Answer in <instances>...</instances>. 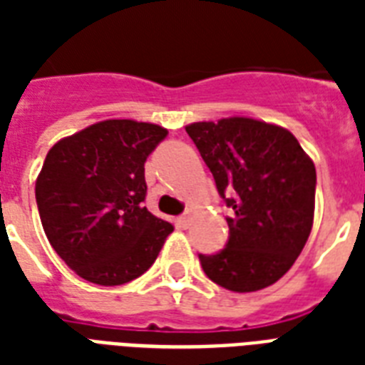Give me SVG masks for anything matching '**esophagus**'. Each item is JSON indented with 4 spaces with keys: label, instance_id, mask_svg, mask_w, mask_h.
<instances>
[{
    "label": "esophagus",
    "instance_id": "1",
    "mask_svg": "<svg viewBox=\"0 0 365 365\" xmlns=\"http://www.w3.org/2000/svg\"><path fill=\"white\" fill-rule=\"evenodd\" d=\"M178 225H180V227H183V229L187 227V225H189V216H187V214H182V216L178 217Z\"/></svg>",
    "mask_w": 365,
    "mask_h": 365
}]
</instances>
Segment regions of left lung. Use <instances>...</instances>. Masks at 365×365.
<instances>
[{"label":"left lung","mask_w":365,"mask_h":365,"mask_svg":"<svg viewBox=\"0 0 365 365\" xmlns=\"http://www.w3.org/2000/svg\"><path fill=\"white\" fill-rule=\"evenodd\" d=\"M231 214L225 248L199 254L212 282L257 292L282 278L314 217L317 170L289 130L246 117L185 126Z\"/></svg>","instance_id":"8db88e82"}]
</instances>
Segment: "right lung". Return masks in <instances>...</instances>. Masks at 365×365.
Returning a JSON list of instances; mask_svg holds the SVG:
<instances>
[{
    "mask_svg": "<svg viewBox=\"0 0 365 365\" xmlns=\"http://www.w3.org/2000/svg\"><path fill=\"white\" fill-rule=\"evenodd\" d=\"M168 130L111 119L54 143L36 182L54 252L88 282L119 286L157 259L170 223L145 208V160Z\"/></svg>",
    "mask_w": 365,
    "mask_h": 365,
    "instance_id": "obj_1",
    "label": "right lung"
}]
</instances>
